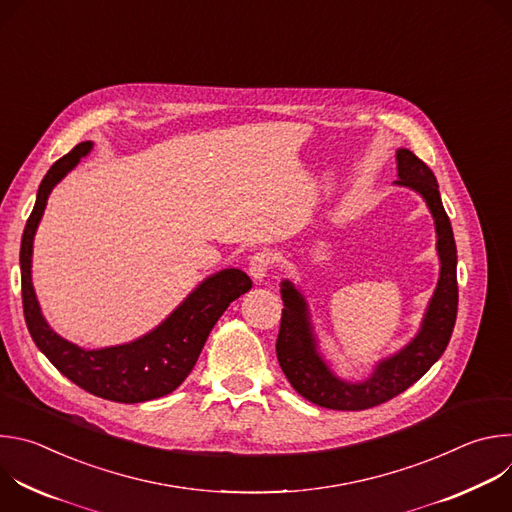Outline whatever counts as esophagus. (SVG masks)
Instances as JSON below:
<instances>
[{
  "instance_id": "esophagus-1",
  "label": "esophagus",
  "mask_w": 512,
  "mask_h": 512,
  "mask_svg": "<svg viewBox=\"0 0 512 512\" xmlns=\"http://www.w3.org/2000/svg\"><path fill=\"white\" fill-rule=\"evenodd\" d=\"M271 267V257L267 253H255L249 259V275L253 277V281L261 283L267 277V271Z\"/></svg>"
}]
</instances>
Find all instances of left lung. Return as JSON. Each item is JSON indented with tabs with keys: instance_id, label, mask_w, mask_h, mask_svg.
<instances>
[{
	"instance_id": "left-lung-1",
	"label": "left lung",
	"mask_w": 512,
	"mask_h": 512,
	"mask_svg": "<svg viewBox=\"0 0 512 512\" xmlns=\"http://www.w3.org/2000/svg\"><path fill=\"white\" fill-rule=\"evenodd\" d=\"M397 186L415 190L427 204L435 225V249L440 257V279L423 314L417 334L395 354L379 360L373 373L362 381L340 379L320 352L308 302L300 287L281 281V326L277 336V360L283 375L304 399L338 411H360L381 405L415 381L437 362L450 342L458 314V253L450 218L444 210L440 186L433 172L409 150H397Z\"/></svg>"
}]
</instances>
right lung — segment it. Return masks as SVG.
<instances>
[{"label":"right lung","mask_w":512,"mask_h":512,"mask_svg":"<svg viewBox=\"0 0 512 512\" xmlns=\"http://www.w3.org/2000/svg\"><path fill=\"white\" fill-rule=\"evenodd\" d=\"M93 150L91 141L75 145L52 164L40 182L34 210L28 218L22 247V302L32 340L54 367L91 395L117 403H143L178 389L190 375L200 350L223 312L245 291L251 279L241 269L216 271L200 281L188 298L152 332L125 344L107 348H81L56 334L42 316L32 285L34 235L52 188Z\"/></svg>","instance_id":"obj_1"}]
</instances>
